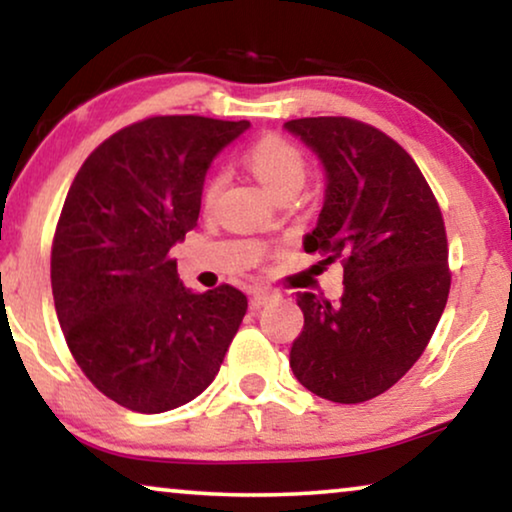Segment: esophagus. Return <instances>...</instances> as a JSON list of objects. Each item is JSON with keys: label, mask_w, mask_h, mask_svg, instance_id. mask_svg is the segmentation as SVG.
<instances>
[{"label": "esophagus", "mask_w": 512, "mask_h": 512, "mask_svg": "<svg viewBox=\"0 0 512 512\" xmlns=\"http://www.w3.org/2000/svg\"><path fill=\"white\" fill-rule=\"evenodd\" d=\"M277 298V293H272V291H265V289H256L254 293H251V307H254V310H258V307H263V305H268V303H272V300Z\"/></svg>", "instance_id": "1"}]
</instances>
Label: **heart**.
<instances>
[{
    "label": "heart",
    "instance_id": "1",
    "mask_svg": "<svg viewBox=\"0 0 512 512\" xmlns=\"http://www.w3.org/2000/svg\"><path fill=\"white\" fill-rule=\"evenodd\" d=\"M247 163L258 181L275 195H282L286 191H300L305 184L307 163L298 146H293L289 139L279 135H265L256 139L247 151ZM223 177L221 174H212L205 184V205H212L216 195L221 191Z\"/></svg>",
    "mask_w": 512,
    "mask_h": 512
}]
</instances>
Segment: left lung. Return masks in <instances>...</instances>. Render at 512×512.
Here are the masks:
<instances>
[{
    "label": "left lung",
    "instance_id": "8db88e82",
    "mask_svg": "<svg viewBox=\"0 0 512 512\" xmlns=\"http://www.w3.org/2000/svg\"><path fill=\"white\" fill-rule=\"evenodd\" d=\"M324 165L326 191L307 254L345 268L338 305L298 293L296 380L326 401L363 403L401 380L429 345L450 293L443 214L415 160L345 116L284 123Z\"/></svg>",
    "mask_w": 512,
    "mask_h": 512
}]
</instances>
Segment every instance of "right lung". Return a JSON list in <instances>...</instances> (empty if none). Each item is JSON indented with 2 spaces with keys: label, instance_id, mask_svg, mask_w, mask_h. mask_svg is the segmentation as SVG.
I'll return each instance as SVG.
<instances>
[{
  "label": "right lung",
  "instance_id": "obj_1",
  "mask_svg": "<svg viewBox=\"0 0 512 512\" xmlns=\"http://www.w3.org/2000/svg\"><path fill=\"white\" fill-rule=\"evenodd\" d=\"M247 121L153 116L97 146L55 228L51 286L69 352L104 396L158 415L200 396L247 312L233 286L193 293L170 249L198 226L202 186Z\"/></svg>",
  "mask_w": 512,
  "mask_h": 512
}]
</instances>
